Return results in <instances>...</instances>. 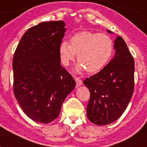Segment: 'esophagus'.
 I'll use <instances>...</instances> for the list:
<instances>
[{"mask_svg":"<svg viewBox=\"0 0 147 147\" xmlns=\"http://www.w3.org/2000/svg\"><path fill=\"white\" fill-rule=\"evenodd\" d=\"M76 86H77V87H78V86H80V85H82V79H80L79 78H78V77H76Z\"/></svg>","mask_w":147,"mask_h":147,"instance_id":"1","label":"esophagus"}]
</instances>
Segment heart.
I'll return each instance as SVG.
<instances>
[{"label":"heart","instance_id":"b5f03b06","mask_svg":"<svg viewBox=\"0 0 147 147\" xmlns=\"http://www.w3.org/2000/svg\"><path fill=\"white\" fill-rule=\"evenodd\" d=\"M59 52L63 65H69L78 54V61L80 63L78 71L86 69L88 72H96L102 69L111 59L113 40L107 34L84 31L74 34L70 44L63 41Z\"/></svg>","mask_w":147,"mask_h":147}]
</instances>
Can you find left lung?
<instances>
[{"mask_svg":"<svg viewBox=\"0 0 147 147\" xmlns=\"http://www.w3.org/2000/svg\"><path fill=\"white\" fill-rule=\"evenodd\" d=\"M114 43L113 59L98 73L84 80L90 94L87 116L97 125H109L119 119L127 108L134 89L133 57L121 36L117 37Z\"/></svg>","mask_w":147,"mask_h":147,"instance_id":"1","label":"left lung"}]
</instances>
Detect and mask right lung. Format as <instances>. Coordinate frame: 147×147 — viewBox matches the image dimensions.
<instances>
[{
    "instance_id": "right-lung-1",
    "label": "right lung",
    "mask_w": 147,
    "mask_h": 147,
    "mask_svg": "<svg viewBox=\"0 0 147 147\" xmlns=\"http://www.w3.org/2000/svg\"><path fill=\"white\" fill-rule=\"evenodd\" d=\"M63 21L40 22L23 34L13 59V92L32 120L47 124L59 116L76 82L60 65Z\"/></svg>"
}]
</instances>
